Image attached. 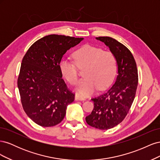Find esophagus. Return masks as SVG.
Segmentation results:
<instances>
[{
	"mask_svg": "<svg viewBox=\"0 0 160 160\" xmlns=\"http://www.w3.org/2000/svg\"><path fill=\"white\" fill-rule=\"evenodd\" d=\"M75 98V100H79V101H85V99L84 98H83V97L81 96L79 94H76Z\"/></svg>",
	"mask_w": 160,
	"mask_h": 160,
	"instance_id": "obj_1",
	"label": "esophagus"
}]
</instances>
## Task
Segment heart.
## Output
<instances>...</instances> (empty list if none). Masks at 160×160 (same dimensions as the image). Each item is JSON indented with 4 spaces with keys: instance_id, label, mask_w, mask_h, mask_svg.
<instances>
[{
    "instance_id": "heart-1",
    "label": "heart",
    "mask_w": 160,
    "mask_h": 160,
    "mask_svg": "<svg viewBox=\"0 0 160 160\" xmlns=\"http://www.w3.org/2000/svg\"><path fill=\"white\" fill-rule=\"evenodd\" d=\"M72 56L77 67L79 68L86 67L84 71L85 78L79 81L76 89L80 95L89 96L98 88L99 90L106 89L113 81L117 63L111 52L85 45L75 51ZM76 65L68 59H62L59 62L62 75L71 85H75L78 81Z\"/></svg>"
}]
</instances>
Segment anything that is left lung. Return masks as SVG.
<instances>
[{
	"label": "left lung",
	"instance_id": "obj_1",
	"mask_svg": "<svg viewBox=\"0 0 160 160\" xmlns=\"http://www.w3.org/2000/svg\"><path fill=\"white\" fill-rule=\"evenodd\" d=\"M95 38L109 48L118 66L113 85L103 94L91 99L94 109L85 118L91 126L105 130L118 125L127 115L136 93L138 75L133 56L126 47L109 37Z\"/></svg>",
	"mask_w": 160,
	"mask_h": 160
}]
</instances>
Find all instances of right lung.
<instances>
[{"label": "right lung", "mask_w": 160, "mask_h": 160, "mask_svg": "<svg viewBox=\"0 0 160 160\" xmlns=\"http://www.w3.org/2000/svg\"><path fill=\"white\" fill-rule=\"evenodd\" d=\"M83 38L50 35L37 41L24 56L18 78L22 108L27 116L42 127L59 124L74 101L62 79L59 62L65 52Z\"/></svg>", "instance_id": "obj_1"}]
</instances>
